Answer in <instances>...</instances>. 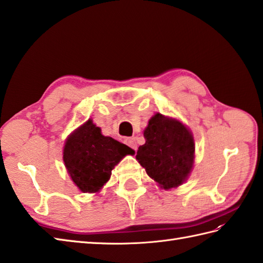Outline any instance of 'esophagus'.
Here are the masks:
<instances>
[{
  "mask_svg": "<svg viewBox=\"0 0 263 263\" xmlns=\"http://www.w3.org/2000/svg\"><path fill=\"white\" fill-rule=\"evenodd\" d=\"M125 143L129 146L130 148H133L134 151L137 149V142H136V137H128L125 139Z\"/></svg>",
  "mask_w": 263,
  "mask_h": 263,
  "instance_id": "1",
  "label": "esophagus"
}]
</instances>
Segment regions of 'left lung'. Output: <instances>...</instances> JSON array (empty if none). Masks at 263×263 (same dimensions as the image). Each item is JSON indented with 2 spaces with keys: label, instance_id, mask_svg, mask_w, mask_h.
<instances>
[{
  "label": "left lung",
  "instance_id": "8db88e82",
  "mask_svg": "<svg viewBox=\"0 0 263 263\" xmlns=\"http://www.w3.org/2000/svg\"><path fill=\"white\" fill-rule=\"evenodd\" d=\"M146 139L138 147L136 159L161 188L182 184L194 166L195 143L192 134L179 120L156 114L144 130Z\"/></svg>",
  "mask_w": 263,
  "mask_h": 263
}]
</instances>
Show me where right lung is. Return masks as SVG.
<instances>
[{"label":"right lung","instance_id":"right-lung-1","mask_svg":"<svg viewBox=\"0 0 263 263\" xmlns=\"http://www.w3.org/2000/svg\"><path fill=\"white\" fill-rule=\"evenodd\" d=\"M134 154L127 145L103 136L89 119L67 138L63 160L69 177L82 192H98L108 182L115 165Z\"/></svg>","mask_w":263,"mask_h":263}]
</instances>
